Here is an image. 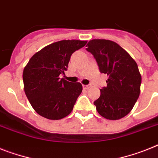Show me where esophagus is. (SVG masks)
Returning <instances> with one entry per match:
<instances>
[{
  "mask_svg": "<svg viewBox=\"0 0 158 158\" xmlns=\"http://www.w3.org/2000/svg\"><path fill=\"white\" fill-rule=\"evenodd\" d=\"M91 87V84H87V85H83V87L84 88V89H88V88H90Z\"/></svg>",
  "mask_w": 158,
  "mask_h": 158,
  "instance_id": "34e87169",
  "label": "esophagus"
}]
</instances>
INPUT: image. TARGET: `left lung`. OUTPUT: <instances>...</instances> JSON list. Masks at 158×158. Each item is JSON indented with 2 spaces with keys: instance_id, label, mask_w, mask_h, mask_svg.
I'll use <instances>...</instances> for the list:
<instances>
[{
  "instance_id": "obj_1",
  "label": "left lung",
  "mask_w": 158,
  "mask_h": 158,
  "mask_svg": "<svg viewBox=\"0 0 158 158\" xmlns=\"http://www.w3.org/2000/svg\"><path fill=\"white\" fill-rule=\"evenodd\" d=\"M86 50L97 63L100 73L108 76L107 86L94 102L100 116L119 120L128 115L140 95L141 76L137 64L117 43L105 39H93Z\"/></svg>"
}]
</instances>
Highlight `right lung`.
Here are the masks:
<instances>
[{
  "label": "right lung",
  "instance_id": "obj_1",
  "mask_svg": "<svg viewBox=\"0 0 158 158\" xmlns=\"http://www.w3.org/2000/svg\"><path fill=\"white\" fill-rule=\"evenodd\" d=\"M87 41L62 40L34 54L23 71L24 89L35 112L49 120H60L71 113L83 87L60 79L71 54Z\"/></svg>",
  "mask_w": 158,
  "mask_h": 158
}]
</instances>
